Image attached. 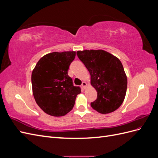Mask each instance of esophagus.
Wrapping results in <instances>:
<instances>
[{"mask_svg":"<svg viewBox=\"0 0 158 158\" xmlns=\"http://www.w3.org/2000/svg\"><path fill=\"white\" fill-rule=\"evenodd\" d=\"M82 88H83L84 89H85V88H86V87L88 86V84H87V83L85 82H83L82 84Z\"/></svg>","mask_w":158,"mask_h":158,"instance_id":"obj_1","label":"esophagus"}]
</instances>
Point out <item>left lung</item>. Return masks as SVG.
Listing matches in <instances>:
<instances>
[{
    "label": "left lung",
    "instance_id": "obj_1",
    "mask_svg": "<svg viewBox=\"0 0 158 158\" xmlns=\"http://www.w3.org/2000/svg\"><path fill=\"white\" fill-rule=\"evenodd\" d=\"M77 55L89 71L91 85L98 92V98L91 106L102 114L115 111L125 99L127 88L121 60L102 49L78 51Z\"/></svg>",
    "mask_w": 158,
    "mask_h": 158
}]
</instances>
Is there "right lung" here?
Segmentation results:
<instances>
[{
  "label": "right lung",
  "mask_w": 158,
  "mask_h": 158,
  "mask_svg": "<svg viewBox=\"0 0 158 158\" xmlns=\"http://www.w3.org/2000/svg\"><path fill=\"white\" fill-rule=\"evenodd\" d=\"M76 51L52 52L42 56L31 74L33 95L45 113L61 117L73 109L79 87L74 86L68 75Z\"/></svg>",
  "instance_id": "1"
}]
</instances>
